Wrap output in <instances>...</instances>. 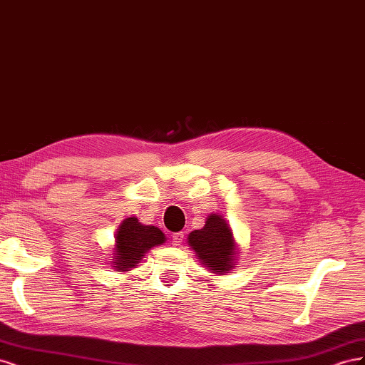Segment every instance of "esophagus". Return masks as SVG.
Listing matches in <instances>:
<instances>
[{
    "label": "esophagus",
    "mask_w": 365,
    "mask_h": 365,
    "mask_svg": "<svg viewBox=\"0 0 365 365\" xmlns=\"http://www.w3.org/2000/svg\"><path fill=\"white\" fill-rule=\"evenodd\" d=\"M182 240H184V233H182V231H180V233H175L172 236V245L180 247L182 244Z\"/></svg>",
    "instance_id": "34e87169"
}]
</instances>
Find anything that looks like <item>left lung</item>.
<instances>
[{"instance_id": "left-lung-1", "label": "left lung", "mask_w": 365, "mask_h": 365, "mask_svg": "<svg viewBox=\"0 0 365 365\" xmlns=\"http://www.w3.org/2000/svg\"><path fill=\"white\" fill-rule=\"evenodd\" d=\"M187 242L200 262L212 272L225 274L237 260L233 230L220 215H210L205 225L201 230L192 231Z\"/></svg>"}]
</instances>
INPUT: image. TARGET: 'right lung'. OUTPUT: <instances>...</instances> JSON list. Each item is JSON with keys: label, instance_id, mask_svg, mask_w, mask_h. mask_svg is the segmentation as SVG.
Segmentation results:
<instances>
[{"label": "right lung", "instance_id": "obj_1", "mask_svg": "<svg viewBox=\"0 0 365 365\" xmlns=\"http://www.w3.org/2000/svg\"><path fill=\"white\" fill-rule=\"evenodd\" d=\"M164 242L165 236L158 227L143 225L137 217H126L115 235V247L111 259L114 269L125 272L135 268L152 247L163 245Z\"/></svg>", "mask_w": 365, "mask_h": 365}]
</instances>
